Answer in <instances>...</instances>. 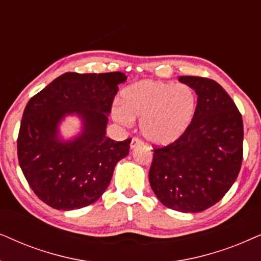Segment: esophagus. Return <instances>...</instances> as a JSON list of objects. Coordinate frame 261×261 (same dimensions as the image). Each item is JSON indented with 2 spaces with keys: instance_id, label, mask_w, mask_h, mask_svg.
<instances>
[{
  "instance_id": "34e87169",
  "label": "esophagus",
  "mask_w": 261,
  "mask_h": 261,
  "mask_svg": "<svg viewBox=\"0 0 261 261\" xmlns=\"http://www.w3.org/2000/svg\"><path fill=\"white\" fill-rule=\"evenodd\" d=\"M141 145H143V142L140 138H133V141H131V148L135 149L137 147H141Z\"/></svg>"
}]
</instances>
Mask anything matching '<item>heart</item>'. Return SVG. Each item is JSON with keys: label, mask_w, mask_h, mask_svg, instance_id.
<instances>
[{"label": "heart", "mask_w": 261, "mask_h": 261, "mask_svg": "<svg viewBox=\"0 0 261 261\" xmlns=\"http://www.w3.org/2000/svg\"><path fill=\"white\" fill-rule=\"evenodd\" d=\"M121 101L112 107L114 119L125 126L140 119L142 135L155 144L178 140L192 123L197 110V94L190 86L150 80L125 88Z\"/></svg>", "instance_id": "b5f03b06"}]
</instances>
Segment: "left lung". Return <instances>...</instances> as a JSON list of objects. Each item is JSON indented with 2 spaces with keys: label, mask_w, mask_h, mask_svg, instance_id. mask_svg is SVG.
<instances>
[{
  "label": "left lung",
  "mask_w": 261,
  "mask_h": 261,
  "mask_svg": "<svg viewBox=\"0 0 261 261\" xmlns=\"http://www.w3.org/2000/svg\"><path fill=\"white\" fill-rule=\"evenodd\" d=\"M179 81L196 90V114L178 140L154 147L149 182L163 205L193 214L215 205L235 182L244 158V123L216 81L199 76Z\"/></svg>",
  "instance_id": "left-lung-1"
}]
</instances>
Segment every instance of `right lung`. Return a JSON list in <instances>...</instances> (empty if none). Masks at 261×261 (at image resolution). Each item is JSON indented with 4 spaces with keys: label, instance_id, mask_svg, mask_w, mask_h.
Masks as SVG:
<instances>
[{
    "label": "right lung",
    "instance_id": "add662e5",
    "mask_svg": "<svg viewBox=\"0 0 261 261\" xmlns=\"http://www.w3.org/2000/svg\"><path fill=\"white\" fill-rule=\"evenodd\" d=\"M123 72H65L30 99L23 111L17 160L31 189L48 206L74 210L99 199L114 167L128 154L131 138L106 137V125ZM83 119L75 140H58V124L67 114Z\"/></svg>",
    "mask_w": 261,
    "mask_h": 261
}]
</instances>
